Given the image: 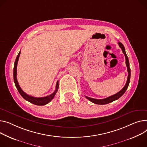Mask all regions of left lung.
I'll return each instance as SVG.
<instances>
[{"instance_id":"left-lung-1","label":"left lung","mask_w":147,"mask_h":147,"mask_svg":"<svg viewBox=\"0 0 147 147\" xmlns=\"http://www.w3.org/2000/svg\"><path fill=\"white\" fill-rule=\"evenodd\" d=\"M119 46L120 47V48L122 49V51L123 52V53L125 55V59H126V65L127 67V70H128V79H127V81L126 83V84L125 85V86L123 87V89L119 91V92H118L117 93L109 96L108 97H106L105 99H93V98H91V97H87L86 96V98L89 100L90 102L95 103V104H97V105H106L107 103H109L111 102H112L117 99H118L119 98L125 93V92H126V89H128L129 82H130V78H131V69H130V67H129V60H128V56H127L126 52H125V49L124 46L123 45V44L119 42H118Z\"/></svg>"}]
</instances>
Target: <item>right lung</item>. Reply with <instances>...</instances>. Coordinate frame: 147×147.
I'll return each mask as SVG.
<instances>
[{
  "instance_id": "right-lung-1",
  "label": "right lung",
  "mask_w": 147,
  "mask_h": 147,
  "mask_svg": "<svg viewBox=\"0 0 147 147\" xmlns=\"http://www.w3.org/2000/svg\"><path fill=\"white\" fill-rule=\"evenodd\" d=\"M21 54V51L19 53L18 55L16 57V58L15 61V64H14V68H13V80H14V82L16 86V89H18L19 93H20V94L22 96V97L24 99H25L26 100H27L28 102H30L31 103H33L35 105H38V106H42V105H45L47 103H48L49 102H50L51 101V100L54 98V97L55 96L56 93L58 91V81H57V84H56V87H55V91L50 95L45 96V97H33L32 96H29L28 94H27L26 93H25L22 89L21 87L19 86V83L18 82L17 80V64H18V60H19V55H20Z\"/></svg>"
}]
</instances>
